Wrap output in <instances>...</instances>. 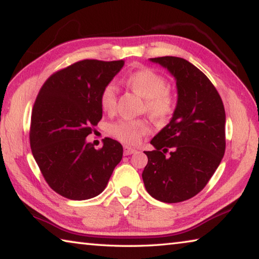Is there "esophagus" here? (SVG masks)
Instances as JSON below:
<instances>
[{"mask_svg": "<svg viewBox=\"0 0 259 259\" xmlns=\"http://www.w3.org/2000/svg\"><path fill=\"white\" fill-rule=\"evenodd\" d=\"M123 151H124V155H131V154H134V153H136V150L135 148H133V147H130V146H123Z\"/></svg>", "mask_w": 259, "mask_h": 259, "instance_id": "esophagus-1", "label": "esophagus"}]
</instances>
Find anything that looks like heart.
Here are the masks:
<instances>
[{
  "instance_id": "b5f03b06",
  "label": "heart",
  "mask_w": 259,
  "mask_h": 259,
  "mask_svg": "<svg viewBox=\"0 0 259 259\" xmlns=\"http://www.w3.org/2000/svg\"><path fill=\"white\" fill-rule=\"evenodd\" d=\"M124 83L135 93L145 98V107L153 119L163 122L171 116L175 97L168 88L165 77L152 68H140L129 73ZM100 106L105 112L116 107V88L112 82L105 84L99 96ZM151 124L146 119H121L108 125V133L120 142L135 145L144 136L150 134Z\"/></svg>"
}]
</instances>
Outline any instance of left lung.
Masks as SVG:
<instances>
[{"instance_id": "left-lung-1", "label": "left lung", "mask_w": 259, "mask_h": 259, "mask_svg": "<svg viewBox=\"0 0 259 259\" xmlns=\"http://www.w3.org/2000/svg\"><path fill=\"white\" fill-rule=\"evenodd\" d=\"M151 61L176 78L178 99L172 119L151 140L155 150L145 152L148 162L142 177L153 198L177 203L202 191L221 163L225 109L211 81L190 61L171 56Z\"/></svg>"}]
</instances>
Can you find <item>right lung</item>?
<instances>
[{
	"instance_id": "right-lung-1",
	"label": "right lung",
	"mask_w": 259,
	"mask_h": 259,
	"mask_svg": "<svg viewBox=\"0 0 259 259\" xmlns=\"http://www.w3.org/2000/svg\"><path fill=\"white\" fill-rule=\"evenodd\" d=\"M123 65V60L77 61L52 74L35 100L30 148L48 185L64 198L100 194L122 159L123 148L116 140L105 138L96 150L85 138L102 120L100 91Z\"/></svg>"
}]
</instances>
